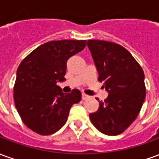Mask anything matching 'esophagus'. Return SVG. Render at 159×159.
Masks as SVG:
<instances>
[{
	"label": "esophagus",
	"mask_w": 159,
	"mask_h": 159,
	"mask_svg": "<svg viewBox=\"0 0 159 159\" xmlns=\"http://www.w3.org/2000/svg\"><path fill=\"white\" fill-rule=\"evenodd\" d=\"M88 98H89V96L88 94H86V93H82V99H83V100H87Z\"/></svg>",
	"instance_id": "obj_1"
}]
</instances>
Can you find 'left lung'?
Returning <instances> with one entry per match:
<instances>
[{
  "label": "left lung",
  "instance_id": "obj_1",
  "mask_svg": "<svg viewBox=\"0 0 159 159\" xmlns=\"http://www.w3.org/2000/svg\"><path fill=\"white\" fill-rule=\"evenodd\" d=\"M99 81L108 93L97 111L90 113L97 129L107 135L123 133L135 120L146 98L145 76L132 54L122 46L101 40H89Z\"/></svg>",
  "mask_w": 159,
  "mask_h": 159
}]
</instances>
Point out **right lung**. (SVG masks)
<instances>
[{
    "mask_svg": "<svg viewBox=\"0 0 159 159\" xmlns=\"http://www.w3.org/2000/svg\"><path fill=\"white\" fill-rule=\"evenodd\" d=\"M86 40L46 42L20 63L14 85V102L24 123L36 133L48 135L60 129L70 109L78 103V89L65 93L58 82L66 81L67 60L86 47Z\"/></svg>",
    "mask_w": 159,
    "mask_h": 159,
    "instance_id": "add662e5",
    "label": "right lung"
}]
</instances>
